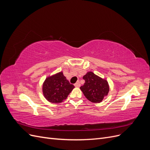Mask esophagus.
Returning <instances> with one entry per match:
<instances>
[{
    "instance_id": "34e87169",
    "label": "esophagus",
    "mask_w": 150,
    "mask_h": 150,
    "mask_svg": "<svg viewBox=\"0 0 150 150\" xmlns=\"http://www.w3.org/2000/svg\"><path fill=\"white\" fill-rule=\"evenodd\" d=\"M80 83L79 82V81H78V82H77L76 83H75L74 84V86H75V87H76V88H79V87H80Z\"/></svg>"
}]
</instances>
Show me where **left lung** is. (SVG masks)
<instances>
[{
	"instance_id": "1",
	"label": "left lung",
	"mask_w": 150,
	"mask_h": 150,
	"mask_svg": "<svg viewBox=\"0 0 150 150\" xmlns=\"http://www.w3.org/2000/svg\"><path fill=\"white\" fill-rule=\"evenodd\" d=\"M83 78L85 83L80 89L85 97L94 103L101 102L110 90L108 81L94 74L93 72H88Z\"/></svg>"
}]
</instances>
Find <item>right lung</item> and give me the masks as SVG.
Masks as SVG:
<instances>
[{
  "instance_id": "right-lung-1",
  "label": "right lung",
  "mask_w": 150,
  "mask_h": 150,
  "mask_svg": "<svg viewBox=\"0 0 150 150\" xmlns=\"http://www.w3.org/2000/svg\"><path fill=\"white\" fill-rule=\"evenodd\" d=\"M62 72L48 77L42 86L43 94L47 100L52 103H60L67 98L74 89Z\"/></svg>"
}]
</instances>
